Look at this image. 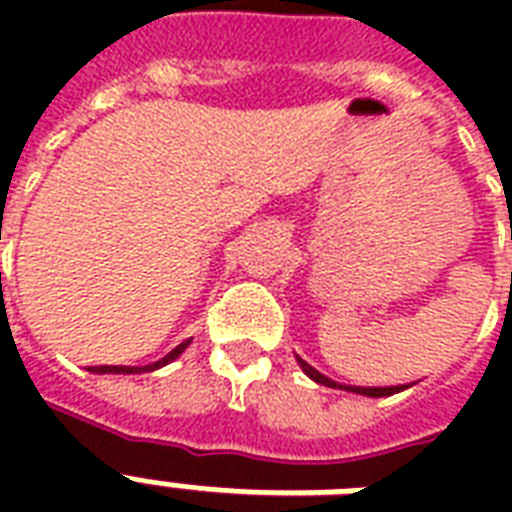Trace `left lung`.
Listing matches in <instances>:
<instances>
[{
	"instance_id": "8db88e82",
	"label": "left lung",
	"mask_w": 512,
	"mask_h": 512,
	"mask_svg": "<svg viewBox=\"0 0 512 512\" xmlns=\"http://www.w3.org/2000/svg\"><path fill=\"white\" fill-rule=\"evenodd\" d=\"M300 361V366H303V372L311 377V380L321 382V385H327V388H337V382L335 380H329V377H324V374L319 372V369H313L311 364H305L303 358H297ZM345 390H353V393H361V396H374V398H380V396H393V393H398V390H404L401 385H390V388H345Z\"/></svg>"
}]
</instances>
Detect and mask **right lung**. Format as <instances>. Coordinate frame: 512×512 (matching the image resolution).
Here are the masks:
<instances>
[{"mask_svg":"<svg viewBox=\"0 0 512 512\" xmlns=\"http://www.w3.org/2000/svg\"><path fill=\"white\" fill-rule=\"evenodd\" d=\"M188 348V340L180 342L175 350H170L167 356L159 358V361H154V364L148 366H90V372H98V374H106V372H116V374H140V372H154V369H159V366L170 364L172 358H177L183 350Z\"/></svg>","mask_w":512,"mask_h":512,"instance_id":"1","label":"right lung"}]
</instances>
